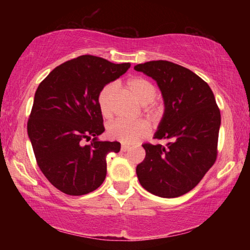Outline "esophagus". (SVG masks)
<instances>
[{"label":"esophagus","mask_w":250,"mask_h":250,"mask_svg":"<svg viewBox=\"0 0 250 250\" xmlns=\"http://www.w3.org/2000/svg\"><path fill=\"white\" fill-rule=\"evenodd\" d=\"M130 149H131V147L129 146H125V145H122L121 146V151L122 152H126V151H129Z\"/></svg>","instance_id":"34e87169"}]
</instances>
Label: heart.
<instances>
[{"instance_id":"heart-1","label":"heart","mask_w":250,"mask_h":250,"mask_svg":"<svg viewBox=\"0 0 250 250\" xmlns=\"http://www.w3.org/2000/svg\"><path fill=\"white\" fill-rule=\"evenodd\" d=\"M126 88L141 104H149L155 98L156 88L150 80L143 77H132L126 80ZM116 89L111 83L104 86L98 95V105L101 115L104 118H111L113 110L112 104L115 99ZM146 111L152 119H159L163 113L161 104H150ZM150 132V125L146 120L124 121L118 120L109 125L107 129L108 137L125 145H132L140 139L146 137Z\"/></svg>"}]
</instances>
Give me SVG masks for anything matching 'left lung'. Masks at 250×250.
Wrapping results in <instances>:
<instances>
[{
    "instance_id": "obj_1",
    "label": "left lung",
    "mask_w": 250,
    "mask_h": 250,
    "mask_svg": "<svg viewBox=\"0 0 250 250\" xmlns=\"http://www.w3.org/2000/svg\"><path fill=\"white\" fill-rule=\"evenodd\" d=\"M153 78L162 92L166 111L154 139L145 143L146 159L138 164L139 182L156 196L184 195L200 183L217 158L221 111L213 91L192 70L167 61L134 66Z\"/></svg>"
}]
</instances>
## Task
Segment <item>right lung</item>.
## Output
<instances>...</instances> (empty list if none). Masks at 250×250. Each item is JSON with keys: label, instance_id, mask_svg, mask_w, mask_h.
I'll use <instances>...</instances> for the list:
<instances>
[{"label": "right lung", "instance_id": "1", "mask_svg": "<svg viewBox=\"0 0 250 250\" xmlns=\"http://www.w3.org/2000/svg\"><path fill=\"white\" fill-rule=\"evenodd\" d=\"M129 68L130 62L83 55L57 66L37 88L27 133L37 166L61 192L84 195L104 181L105 156L121 146L97 139L104 131L98 95Z\"/></svg>", "mask_w": 250, "mask_h": 250}]
</instances>
